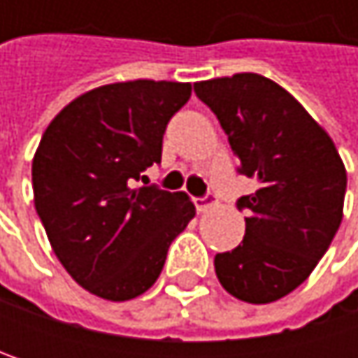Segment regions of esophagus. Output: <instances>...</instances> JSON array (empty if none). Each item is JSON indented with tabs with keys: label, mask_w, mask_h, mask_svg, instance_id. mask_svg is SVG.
<instances>
[{
	"label": "esophagus",
	"mask_w": 358,
	"mask_h": 358,
	"mask_svg": "<svg viewBox=\"0 0 358 358\" xmlns=\"http://www.w3.org/2000/svg\"><path fill=\"white\" fill-rule=\"evenodd\" d=\"M215 205V199L209 194V196H205V199H194V207H196V211L199 213H203V211H207L209 207H213Z\"/></svg>",
	"instance_id": "obj_1"
}]
</instances>
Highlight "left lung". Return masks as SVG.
<instances>
[{"mask_svg":"<svg viewBox=\"0 0 358 358\" xmlns=\"http://www.w3.org/2000/svg\"><path fill=\"white\" fill-rule=\"evenodd\" d=\"M217 115L241 174L259 188L238 199L247 230L234 250L217 252L226 292L250 305L299 288L331 245L342 215L346 168L320 122L278 83L241 72L194 83Z\"/></svg>","mask_w":358,"mask_h":358,"instance_id":"8db88e82","label":"left lung"}]
</instances>
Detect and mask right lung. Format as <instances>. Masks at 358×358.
I'll return each mask as SVG.
<instances>
[{
	"mask_svg": "<svg viewBox=\"0 0 358 358\" xmlns=\"http://www.w3.org/2000/svg\"><path fill=\"white\" fill-rule=\"evenodd\" d=\"M190 93V83H111L72 99L43 132L33 157L36 213L64 269L99 299L147 292L196 213L186 192L130 186L162 162L166 126Z\"/></svg>",
	"mask_w": 358,
	"mask_h": 358,
	"instance_id": "right-lung-1",
	"label": "right lung"
}]
</instances>
